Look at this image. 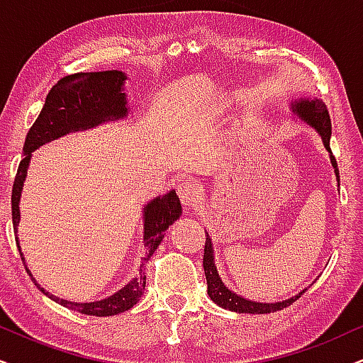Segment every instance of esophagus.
Returning a JSON list of instances; mask_svg holds the SVG:
<instances>
[{"label":"esophagus","mask_w":363,"mask_h":363,"mask_svg":"<svg viewBox=\"0 0 363 363\" xmlns=\"http://www.w3.org/2000/svg\"><path fill=\"white\" fill-rule=\"evenodd\" d=\"M199 184H196L194 181H182L177 186V194L186 208H194L197 199H199Z\"/></svg>","instance_id":"esophagus-1"}]
</instances>
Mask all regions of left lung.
<instances>
[{
  "label": "left lung",
  "instance_id": "left-lung-1",
  "mask_svg": "<svg viewBox=\"0 0 363 363\" xmlns=\"http://www.w3.org/2000/svg\"><path fill=\"white\" fill-rule=\"evenodd\" d=\"M293 110L300 116L306 123H310L311 127L322 135L325 149L330 152V160H332V166L335 169V174H337V181L340 182V176H338V166L337 159L333 157L332 149H330V137H332V122H330V113L327 110V105H325L322 100L313 99H301L291 105ZM203 266H204V274L206 281H208V295L211 300L214 301L216 305L223 306V308L238 311V313H273V311L283 310L286 306H290L293 301H296L298 298L301 296V293H298L296 296L288 298L284 301H278V303H258V301H250L246 298H242L236 293H233L228 286H224V283L219 278L218 269L214 266V256H213V245H211L209 235H206V242H204V258H203Z\"/></svg>",
  "mask_w": 363,
  "mask_h": 363
}]
</instances>
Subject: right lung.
Returning a JSON list of instances; mask_svg holds the SVG:
<instances>
[{
    "label": "right lung",
    "instance_id": "right-lung-1",
    "mask_svg": "<svg viewBox=\"0 0 363 363\" xmlns=\"http://www.w3.org/2000/svg\"><path fill=\"white\" fill-rule=\"evenodd\" d=\"M125 79L127 77L118 70L90 73L80 72L63 77L52 86L38 118H36L28 135H26L25 147H23L25 155H23L20 166H18L15 184H13L11 214L15 233L18 223H20V208H18V204H20L23 182H25L26 171H28L31 152L38 149L40 145H43L45 142L58 139V137L65 135L72 130L90 128L105 121L125 117L127 102L122 86ZM144 209V245L145 250H147L144 261L147 263L154 251L157 250L160 241H162L166 229L181 216L182 208L176 191H171L164 197L154 199ZM15 240L18 241L16 235ZM16 245L21 259L25 261L20 250V242H16ZM26 272L31 277L28 268H26ZM31 279L35 281L33 277H31ZM35 284L40 288L38 283L35 281ZM40 290L48 298H52L53 301L67 306L68 310L79 311V313L84 315L108 316L132 308L140 300V295L145 290V274L144 269H140V277L132 279L121 291L105 298V300L94 301V303H75V301L60 300V298L45 291L43 288H40Z\"/></svg>",
    "mask_w": 363,
    "mask_h": 363
}]
</instances>
